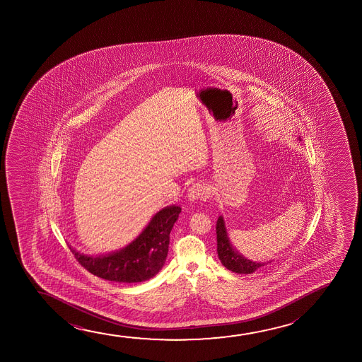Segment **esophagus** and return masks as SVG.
Here are the masks:
<instances>
[{"label": "esophagus", "instance_id": "34e87169", "mask_svg": "<svg viewBox=\"0 0 362 362\" xmlns=\"http://www.w3.org/2000/svg\"><path fill=\"white\" fill-rule=\"evenodd\" d=\"M210 197V189L202 183H194L190 188L188 189V198L189 200H204V199H208Z\"/></svg>", "mask_w": 362, "mask_h": 362}]
</instances>
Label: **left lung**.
Returning <instances> with one entry per match:
<instances>
[{"label":"left lung","mask_w":362,"mask_h":362,"mask_svg":"<svg viewBox=\"0 0 362 362\" xmlns=\"http://www.w3.org/2000/svg\"><path fill=\"white\" fill-rule=\"evenodd\" d=\"M216 236H218V255L220 261L225 267L240 274H250L259 268L266 266L267 263H256L243 258L238 255L228 241V233L223 223V218L220 216L216 223Z\"/></svg>","instance_id":"obj_1"}]
</instances>
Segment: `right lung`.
<instances>
[{"instance_id": "obj_1", "label": "right lung", "mask_w": 362, "mask_h": 362, "mask_svg": "<svg viewBox=\"0 0 362 362\" xmlns=\"http://www.w3.org/2000/svg\"><path fill=\"white\" fill-rule=\"evenodd\" d=\"M180 211L182 209L174 205L160 210L134 243L107 256L90 257L70 250L76 261L96 277L112 282H144L163 267L168 253L169 233Z\"/></svg>"}]
</instances>
